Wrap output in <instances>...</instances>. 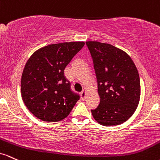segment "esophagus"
Segmentation results:
<instances>
[{
    "label": "esophagus",
    "instance_id": "34e87169",
    "mask_svg": "<svg viewBox=\"0 0 160 160\" xmlns=\"http://www.w3.org/2000/svg\"><path fill=\"white\" fill-rule=\"evenodd\" d=\"M85 96H86V89L85 88L82 91V92H81V98H82V100H85Z\"/></svg>",
    "mask_w": 160,
    "mask_h": 160
}]
</instances>
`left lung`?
<instances>
[{
  "mask_svg": "<svg viewBox=\"0 0 160 160\" xmlns=\"http://www.w3.org/2000/svg\"><path fill=\"white\" fill-rule=\"evenodd\" d=\"M92 57L100 101L93 117L103 126L127 121L137 109L141 95L140 77L132 58L119 48L87 41Z\"/></svg>",
  "mask_w": 160,
  "mask_h": 160,
  "instance_id": "obj_1",
  "label": "left lung"
}]
</instances>
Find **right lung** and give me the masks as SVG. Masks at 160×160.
<instances>
[{"mask_svg":"<svg viewBox=\"0 0 160 160\" xmlns=\"http://www.w3.org/2000/svg\"><path fill=\"white\" fill-rule=\"evenodd\" d=\"M84 42L50 44L30 57L23 69L21 94L32 114L44 122H59L70 113L80 96L72 91L64 69Z\"/></svg>","mask_w":160,"mask_h":160,"instance_id":"1","label":"right lung"}]
</instances>
